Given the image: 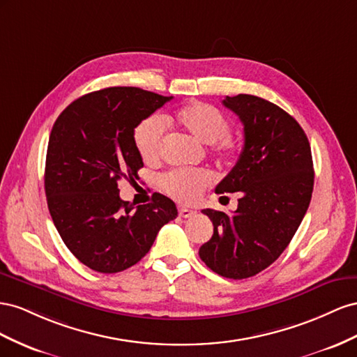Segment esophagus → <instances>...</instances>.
I'll list each match as a JSON object with an SVG mask.
<instances>
[{"label": "esophagus", "instance_id": "1", "mask_svg": "<svg viewBox=\"0 0 357 357\" xmlns=\"http://www.w3.org/2000/svg\"><path fill=\"white\" fill-rule=\"evenodd\" d=\"M178 212H179V217H182V218H191V217L196 215V211H192V209L185 208V206H181L178 209Z\"/></svg>", "mask_w": 357, "mask_h": 357}]
</instances>
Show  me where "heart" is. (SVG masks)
<instances>
[{
    "mask_svg": "<svg viewBox=\"0 0 357 357\" xmlns=\"http://www.w3.org/2000/svg\"><path fill=\"white\" fill-rule=\"evenodd\" d=\"M175 119L202 144L211 146L212 154L222 161L239 155V142L229 135L230 122L221 112L206 103H195L176 112ZM135 145L145 161H157L165 146V124L160 116L142 119L133 133ZM212 175L205 169H175L161 176L160 184L169 196L179 202L191 203L211 185Z\"/></svg>",
    "mask_w": 357,
    "mask_h": 357,
    "instance_id": "obj_1",
    "label": "heart"
}]
</instances>
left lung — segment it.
<instances>
[{
	"instance_id": "1",
	"label": "left lung",
	"mask_w": 357,
	"mask_h": 357,
	"mask_svg": "<svg viewBox=\"0 0 357 357\" xmlns=\"http://www.w3.org/2000/svg\"><path fill=\"white\" fill-rule=\"evenodd\" d=\"M222 105L243 124L239 160L215 192H239L238 209H203L213 224L212 238L199 250L206 266L221 277L250 278L287 248L307 212L314 169L307 135L271 101L239 94Z\"/></svg>"
}]
</instances>
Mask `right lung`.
<instances>
[{"label": "right lung", "instance_id": "obj_1", "mask_svg": "<svg viewBox=\"0 0 357 357\" xmlns=\"http://www.w3.org/2000/svg\"><path fill=\"white\" fill-rule=\"evenodd\" d=\"M170 100L112 86L79 97L55 121L45 169L47 208L61 239L89 269L116 273L133 266L178 217L175 203L160 192L135 208L118 190L121 178L144 167L136 126Z\"/></svg>", "mask_w": 357, "mask_h": 357}]
</instances>
